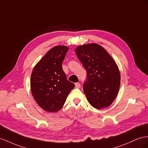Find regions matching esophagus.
Here are the masks:
<instances>
[{
    "instance_id": "1",
    "label": "esophagus",
    "mask_w": 148,
    "mask_h": 148,
    "mask_svg": "<svg viewBox=\"0 0 148 148\" xmlns=\"http://www.w3.org/2000/svg\"><path fill=\"white\" fill-rule=\"evenodd\" d=\"M75 86L76 88H80L81 87V84H80V83H79V82H77L75 84Z\"/></svg>"
}]
</instances>
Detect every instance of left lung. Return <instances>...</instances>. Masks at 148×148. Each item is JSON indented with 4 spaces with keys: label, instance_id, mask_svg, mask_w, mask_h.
<instances>
[{
    "label": "left lung",
    "instance_id": "obj_1",
    "mask_svg": "<svg viewBox=\"0 0 148 148\" xmlns=\"http://www.w3.org/2000/svg\"><path fill=\"white\" fill-rule=\"evenodd\" d=\"M75 53L87 71L83 89L88 102L97 109L108 107L116 98L120 86V73L115 60L96 43L79 46Z\"/></svg>",
    "mask_w": 148,
    "mask_h": 148
}]
</instances>
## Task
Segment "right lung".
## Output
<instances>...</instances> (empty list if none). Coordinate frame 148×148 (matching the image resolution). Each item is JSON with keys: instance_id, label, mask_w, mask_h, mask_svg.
Here are the masks:
<instances>
[{"instance_id": "add662e5", "label": "right lung", "mask_w": 148, "mask_h": 148, "mask_svg": "<svg viewBox=\"0 0 148 148\" xmlns=\"http://www.w3.org/2000/svg\"><path fill=\"white\" fill-rule=\"evenodd\" d=\"M69 48L56 46L49 50L33 69L30 86L33 98L39 106L49 112L63 107L75 85L67 81L62 63Z\"/></svg>"}]
</instances>
